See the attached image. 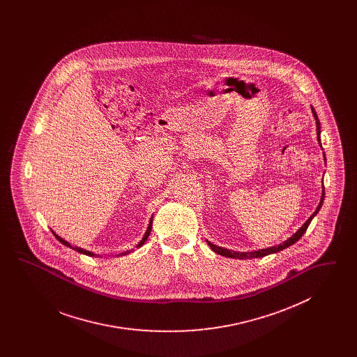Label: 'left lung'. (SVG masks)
<instances>
[{"mask_svg": "<svg viewBox=\"0 0 357 357\" xmlns=\"http://www.w3.org/2000/svg\"><path fill=\"white\" fill-rule=\"evenodd\" d=\"M312 112H313V115H314V119H316V124H317V139H319V143H320V146H321V142H320V121H319V118H317V114H316V111L312 108ZM324 197H325V191H323V197H321V201H320V204L317 206V210L309 217V220L301 226V229H298V231L296 233V234H293L291 237L287 239L282 245H278V246H273V248H268V249H261V250H257V252H250V253H241V252H231V250H229V249H223V248H220V246H215V245H213L211 242H208L207 241V243H208V246L215 252V253H218V255H223V257H230V258H241V259H245V258H258V257H265V255H272V253H277V252H280V250H282V249H287L289 248L290 245H293L294 242H297L300 238L304 236V233L306 231V229H307V226L310 225V222L313 220V217L319 213V210L321 208V204L324 202Z\"/></svg>", "mask_w": 357, "mask_h": 357, "instance_id": "obj_1", "label": "left lung"}]
</instances>
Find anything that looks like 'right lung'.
I'll return each instance as SVG.
<instances>
[{
  "instance_id": "right-lung-1",
  "label": "right lung",
  "mask_w": 357,
  "mask_h": 357,
  "mask_svg": "<svg viewBox=\"0 0 357 357\" xmlns=\"http://www.w3.org/2000/svg\"><path fill=\"white\" fill-rule=\"evenodd\" d=\"M151 227H153V220H151V221H150V225H149V229H147V231H146V234H144V237H143V239H142V241H140V242H139V243H137V248H140V246H142V245H144V242H146V241H147V238H149V236H150V233H151ZM52 233H53V231H52ZM53 234H54V233H53ZM54 237L57 238V239H59V241H60V242H61V243H63V245H66V246H69V248H70V249H75V250H77V252H79V253H84V255H92V253H89V252H86V250H83V249H80V248H73V246H70V245H69V243H68V242H67V241H64V239H63V238H60V237H59V236H56V234H54Z\"/></svg>"
}]
</instances>
